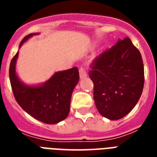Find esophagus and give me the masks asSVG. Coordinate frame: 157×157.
I'll use <instances>...</instances> for the list:
<instances>
[{
  "mask_svg": "<svg viewBox=\"0 0 157 157\" xmlns=\"http://www.w3.org/2000/svg\"><path fill=\"white\" fill-rule=\"evenodd\" d=\"M79 72H80V77H81V79L86 78V76H87V72H86V70H85L84 68H82V67L80 69Z\"/></svg>",
  "mask_w": 157,
  "mask_h": 157,
  "instance_id": "1",
  "label": "esophagus"
}]
</instances>
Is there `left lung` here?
Segmentation results:
<instances>
[{
  "instance_id": "8db88e82",
  "label": "left lung",
  "mask_w": 157,
  "mask_h": 157,
  "mask_svg": "<svg viewBox=\"0 0 157 157\" xmlns=\"http://www.w3.org/2000/svg\"><path fill=\"white\" fill-rule=\"evenodd\" d=\"M90 77L98 112L112 121L121 119L141 97L144 84L141 54L129 38L119 39L94 61Z\"/></svg>"
}]
</instances>
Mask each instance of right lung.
<instances>
[{
  "label": "right lung",
  "instance_id": "add662e5",
  "mask_svg": "<svg viewBox=\"0 0 157 157\" xmlns=\"http://www.w3.org/2000/svg\"><path fill=\"white\" fill-rule=\"evenodd\" d=\"M39 33H31L21 41L24 42ZM18 51L11 60L10 80L17 103L27 113L46 124H57L66 119L70 112L71 98L79 81L77 67L54 72L44 83L28 85L21 81L16 72Z\"/></svg>",
  "mask_w": 157,
  "mask_h": 157
}]
</instances>
